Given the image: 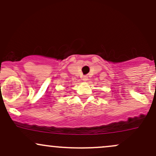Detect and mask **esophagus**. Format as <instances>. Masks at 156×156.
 <instances>
[{
	"mask_svg": "<svg viewBox=\"0 0 156 156\" xmlns=\"http://www.w3.org/2000/svg\"><path fill=\"white\" fill-rule=\"evenodd\" d=\"M87 79H88L87 75H84V76H83V78H82V80H83V81H87Z\"/></svg>",
	"mask_w": 156,
	"mask_h": 156,
	"instance_id": "esophagus-1",
	"label": "esophagus"
}]
</instances>
